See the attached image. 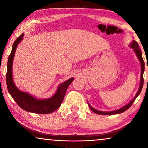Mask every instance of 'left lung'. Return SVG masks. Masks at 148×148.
Listing matches in <instances>:
<instances>
[{"mask_svg": "<svg viewBox=\"0 0 148 148\" xmlns=\"http://www.w3.org/2000/svg\"><path fill=\"white\" fill-rule=\"evenodd\" d=\"M130 47L132 48L133 50H134L135 53L136 54V55L137 56V58H138V59L139 60V62H140L141 63V78H140V85H139V90L137 91L136 95H135V96L134 97V98L129 103V104H127V105H125V106H123V108H119L118 110H113V111H110V112H103V111H100V110H97L96 109H94L93 108L92 106H90V104H88V106L90 107V108L92 110L93 112H94L95 113H96V114H106V115H111V114H120V113H122L123 112H125V110H127V109H129L130 107L131 106V105L133 102H134V101L135 99L137 96H139V94L141 93V91L142 90V88H143V72H144V70H145V63H144V61H143V58H142V54H141V50L140 48H139V46L138 45V44H137V42L136 41H135V40H133V42L131 44H130Z\"/></svg>", "mask_w": 148, "mask_h": 148, "instance_id": "left-lung-1", "label": "left lung"}]
</instances>
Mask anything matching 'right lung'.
<instances>
[{
  "mask_svg": "<svg viewBox=\"0 0 148 148\" xmlns=\"http://www.w3.org/2000/svg\"><path fill=\"white\" fill-rule=\"evenodd\" d=\"M24 34H22L14 42L11 54L8 58L7 71L6 75V83L9 94L16 103L24 110L37 114H48L59 108L63 101L68 87L71 84L74 78H71L58 86L53 96L47 99H37L32 95L20 91L14 84L12 74L14 56L19 42L23 40Z\"/></svg>",
  "mask_w": 148,
  "mask_h": 148,
  "instance_id": "1",
  "label": "right lung"
}]
</instances>
